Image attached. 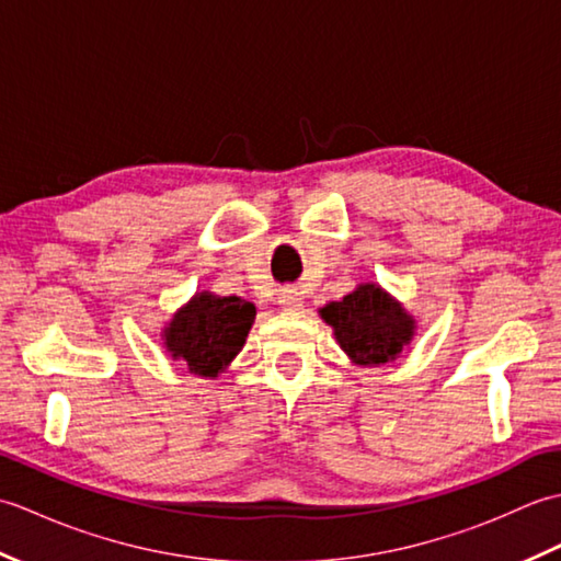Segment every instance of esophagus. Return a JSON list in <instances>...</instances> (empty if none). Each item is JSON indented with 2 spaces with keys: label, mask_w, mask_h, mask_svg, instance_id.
<instances>
[{
  "label": "esophagus",
  "mask_w": 561,
  "mask_h": 561,
  "mask_svg": "<svg viewBox=\"0 0 561 561\" xmlns=\"http://www.w3.org/2000/svg\"><path fill=\"white\" fill-rule=\"evenodd\" d=\"M279 306L284 308V311H299V308L304 306V299H301V294L296 291V289H282L279 291Z\"/></svg>",
  "instance_id": "esophagus-1"
}]
</instances>
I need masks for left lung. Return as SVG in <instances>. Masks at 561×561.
<instances>
[{"label":"left lung","instance_id":"8db88e82","mask_svg":"<svg viewBox=\"0 0 561 561\" xmlns=\"http://www.w3.org/2000/svg\"><path fill=\"white\" fill-rule=\"evenodd\" d=\"M320 318L335 330L342 352L359 366L396 359L414 337V318L378 284H359L342 301L320 308Z\"/></svg>","mask_w":561,"mask_h":561}]
</instances>
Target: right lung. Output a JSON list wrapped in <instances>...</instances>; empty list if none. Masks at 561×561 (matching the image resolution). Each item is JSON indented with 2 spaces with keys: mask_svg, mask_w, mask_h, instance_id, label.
Returning a JSON list of instances; mask_svg holds the SVG:
<instances>
[{
  "mask_svg": "<svg viewBox=\"0 0 561 561\" xmlns=\"http://www.w3.org/2000/svg\"><path fill=\"white\" fill-rule=\"evenodd\" d=\"M253 320L255 306L241 296L195 294L163 330L165 352L190 374L217 378L243 350Z\"/></svg>",
  "mask_w": 561,
  "mask_h": 561,
  "instance_id": "obj_1",
  "label": "right lung"
}]
</instances>
